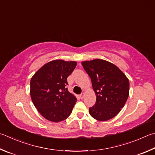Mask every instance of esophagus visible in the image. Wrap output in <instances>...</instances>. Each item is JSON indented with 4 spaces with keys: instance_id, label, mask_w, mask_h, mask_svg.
Returning <instances> with one entry per match:
<instances>
[{
    "instance_id": "1",
    "label": "esophagus",
    "mask_w": 155,
    "mask_h": 155,
    "mask_svg": "<svg viewBox=\"0 0 155 155\" xmlns=\"http://www.w3.org/2000/svg\"><path fill=\"white\" fill-rule=\"evenodd\" d=\"M84 97H85V94H84V93H83V94H81L80 95V97L81 98V99H83Z\"/></svg>"
}]
</instances>
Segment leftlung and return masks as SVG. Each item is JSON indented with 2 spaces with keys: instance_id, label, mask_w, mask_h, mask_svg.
<instances>
[{
  "instance_id": "obj_1",
  "label": "left lung",
  "mask_w": 155,
  "mask_h": 155,
  "mask_svg": "<svg viewBox=\"0 0 155 155\" xmlns=\"http://www.w3.org/2000/svg\"><path fill=\"white\" fill-rule=\"evenodd\" d=\"M82 65L91 78L96 95V102L89 108L91 116L100 121L114 117L127 100L129 81L125 74L114 64L95 59L85 61Z\"/></svg>"
}]
</instances>
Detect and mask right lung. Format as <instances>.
Returning a JSON list of instances; mask_svg holds the SVG:
<instances>
[{
  "mask_svg": "<svg viewBox=\"0 0 155 155\" xmlns=\"http://www.w3.org/2000/svg\"><path fill=\"white\" fill-rule=\"evenodd\" d=\"M77 66L74 61H51L43 66L30 80V96L42 116L60 122L71 114L77 99L66 87L67 78Z\"/></svg>",
  "mask_w": 155,
  "mask_h": 155,
  "instance_id": "right-lung-1",
  "label": "right lung"
}]
</instances>
